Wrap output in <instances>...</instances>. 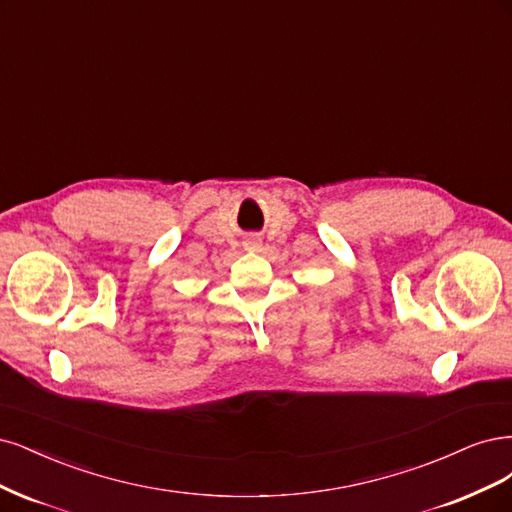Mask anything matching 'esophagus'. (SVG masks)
<instances>
[{"mask_svg": "<svg viewBox=\"0 0 512 512\" xmlns=\"http://www.w3.org/2000/svg\"><path fill=\"white\" fill-rule=\"evenodd\" d=\"M253 246H255V244H253Z\"/></svg>", "mask_w": 512, "mask_h": 512, "instance_id": "obj_1", "label": "esophagus"}]
</instances>
